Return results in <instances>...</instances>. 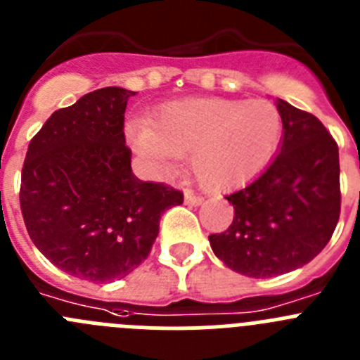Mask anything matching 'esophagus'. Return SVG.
<instances>
[{
	"label": "esophagus",
	"instance_id": "esophagus-1",
	"mask_svg": "<svg viewBox=\"0 0 360 360\" xmlns=\"http://www.w3.org/2000/svg\"><path fill=\"white\" fill-rule=\"evenodd\" d=\"M184 200H186L187 205H191V207H198L203 203V198L198 196V194H194V193H191V191H187L186 196H184Z\"/></svg>",
	"mask_w": 360,
	"mask_h": 360
}]
</instances>
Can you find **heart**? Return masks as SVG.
<instances>
[{"instance_id":"b5f03b06","label":"heart","mask_w":360,"mask_h":360,"mask_svg":"<svg viewBox=\"0 0 360 360\" xmlns=\"http://www.w3.org/2000/svg\"><path fill=\"white\" fill-rule=\"evenodd\" d=\"M282 137V115L268 100L189 98L164 105L135 148L162 171L193 153V173L210 191L245 186L271 160Z\"/></svg>"}]
</instances>
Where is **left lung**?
<instances>
[{"label": "left lung", "mask_w": 360, "mask_h": 360, "mask_svg": "<svg viewBox=\"0 0 360 360\" xmlns=\"http://www.w3.org/2000/svg\"><path fill=\"white\" fill-rule=\"evenodd\" d=\"M283 135L259 176L225 196L229 230L209 236L212 252L240 275L268 278L311 262L341 212L339 148L316 115L276 100Z\"/></svg>", "instance_id": "left-lung-1"}]
</instances>
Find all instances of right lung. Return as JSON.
Instances as JSON below:
<instances>
[{"mask_svg":"<svg viewBox=\"0 0 360 360\" xmlns=\"http://www.w3.org/2000/svg\"><path fill=\"white\" fill-rule=\"evenodd\" d=\"M134 91L105 87L55 110L30 141L22 219L39 252L91 282L130 275L151 252L164 210L184 194L131 173L124 110Z\"/></svg>","mask_w":360,"mask_h":360,"instance_id":"add662e5","label":"right lung"}]
</instances>
